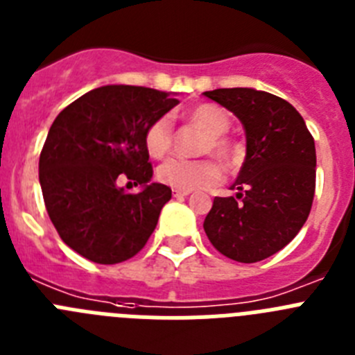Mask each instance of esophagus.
<instances>
[{
  "instance_id": "obj_1",
  "label": "esophagus",
  "mask_w": 355,
  "mask_h": 355,
  "mask_svg": "<svg viewBox=\"0 0 355 355\" xmlns=\"http://www.w3.org/2000/svg\"><path fill=\"white\" fill-rule=\"evenodd\" d=\"M190 190H180V188H174V190H172V196L175 197V199H181V197H187V196H190Z\"/></svg>"
}]
</instances>
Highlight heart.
<instances>
[{
    "label": "heart",
    "instance_id": "1",
    "mask_svg": "<svg viewBox=\"0 0 355 355\" xmlns=\"http://www.w3.org/2000/svg\"><path fill=\"white\" fill-rule=\"evenodd\" d=\"M188 119L193 126L206 133L199 147L202 155L213 153L222 159H229L233 156V144L225 137L231 126V119L220 106L209 105V103L199 105L188 112ZM144 142L153 158H162L167 155L174 142L171 119L159 117L155 122H150ZM158 180L163 184L180 188V190H199V188L213 187L218 183L222 180V168L215 159L172 158L159 165Z\"/></svg>",
    "mask_w": 355,
    "mask_h": 355
}]
</instances>
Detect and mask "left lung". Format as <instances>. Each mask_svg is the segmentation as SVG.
Listing matches in <instances>:
<instances>
[{"mask_svg":"<svg viewBox=\"0 0 355 355\" xmlns=\"http://www.w3.org/2000/svg\"><path fill=\"white\" fill-rule=\"evenodd\" d=\"M233 112L245 130V162L231 190L215 197L205 218L218 252L256 263L286 247L307 220L315 197L316 150L302 115L288 101L256 89L205 92Z\"/></svg>","mask_w":355,"mask_h":355,"instance_id":"1","label":"left lung"}]
</instances>
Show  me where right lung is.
<instances>
[{
    "instance_id": "right-lung-1",
    "label": "right lung",
    "mask_w": 355,
    "mask_h": 355,
    "mask_svg": "<svg viewBox=\"0 0 355 355\" xmlns=\"http://www.w3.org/2000/svg\"><path fill=\"white\" fill-rule=\"evenodd\" d=\"M180 101L162 90L105 85L78 97L49 128L39 159L44 202L62 240L83 258L115 265L140 252L172 197L150 183L144 137ZM130 180L141 187L128 194Z\"/></svg>"
}]
</instances>
